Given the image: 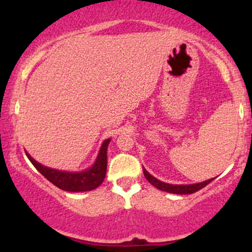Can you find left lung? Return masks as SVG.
I'll list each match as a JSON object with an SVG mask.
<instances>
[{"mask_svg": "<svg viewBox=\"0 0 252 252\" xmlns=\"http://www.w3.org/2000/svg\"><path fill=\"white\" fill-rule=\"evenodd\" d=\"M143 173L147 180H148L153 186L156 187V189L163 190V192L174 193V194H192V193H195L198 192L199 189H204L206 185H209L210 182L213 180V179H210V180L199 182V184H192V185H172V184H166V182L158 180V179L154 178L152 174H149V173L144 168H143Z\"/></svg>", "mask_w": 252, "mask_h": 252, "instance_id": "1", "label": "left lung"}]
</instances>
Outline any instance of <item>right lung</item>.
Returning <instances> with one entry per match:
<instances>
[{
  "label": "right lung",
  "mask_w": 252,
  "mask_h": 252,
  "mask_svg": "<svg viewBox=\"0 0 252 252\" xmlns=\"http://www.w3.org/2000/svg\"><path fill=\"white\" fill-rule=\"evenodd\" d=\"M109 142L110 138L103 142L94 166L90 167L89 169L84 170V172L78 173L63 172V170L48 168V167L42 166L41 163L34 160L28 153L26 155L30 158L31 162L33 163V166L48 181L56 185L60 189L67 190V192H86V190H92L97 189L104 181V178H105L106 174V163H108V160H106V150H108Z\"/></svg>",
  "instance_id": "1"
}]
</instances>
